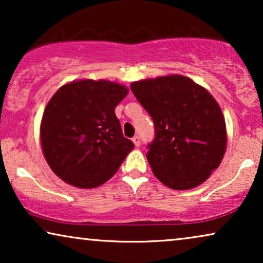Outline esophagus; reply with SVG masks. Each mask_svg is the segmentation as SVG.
Returning <instances> with one entry per match:
<instances>
[{
    "instance_id": "1",
    "label": "esophagus",
    "mask_w": 263,
    "mask_h": 263,
    "mask_svg": "<svg viewBox=\"0 0 263 263\" xmlns=\"http://www.w3.org/2000/svg\"><path fill=\"white\" fill-rule=\"evenodd\" d=\"M133 142H134V145H135L136 147H139L140 145H141V140H140V136L135 135L134 138H133Z\"/></svg>"
}]
</instances>
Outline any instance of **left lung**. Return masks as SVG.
Here are the masks:
<instances>
[{"label":"left lung","instance_id":"obj_1","mask_svg":"<svg viewBox=\"0 0 263 263\" xmlns=\"http://www.w3.org/2000/svg\"><path fill=\"white\" fill-rule=\"evenodd\" d=\"M130 88L154 123L146 154L153 174L175 190L203 183L226 149L225 118L211 93L176 74L135 81Z\"/></svg>","mask_w":263,"mask_h":263}]
</instances>
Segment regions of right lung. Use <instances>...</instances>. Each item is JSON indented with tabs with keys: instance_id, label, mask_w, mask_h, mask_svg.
Instances as JSON below:
<instances>
[{
	"instance_id": "right-lung-1",
	"label": "right lung",
	"mask_w": 263,
	"mask_h": 263,
	"mask_svg": "<svg viewBox=\"0 0 263 263\" xmlns=\"http://www.w3.org/2000/svg\"><path fill=\"white\" fill-rule=\"evenodd\" d=\"M127 95L128 88L116 82L78 80L63 85L49 100L41 124L43 153L68 184L102 185L134 148L115 114Z\"/></svg>"
}]
</instances>
